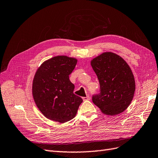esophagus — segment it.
Masks as SVG:
<instances>
[{"label": "esophagus", "instance_id": "obj_1", "mask_svg": "<svg viewBox=\"0 0 158 158\" xmlns=\"http://www.w3.org/2000/svg\"><path fill=\"white\" fill-rule=\"evenodd\" d=\"M82 99L83 101H88V100H90V97L88 95L86 97H82Z\"/></svg>", "mask_w": 158, "mask_h": 158}]
</instances>
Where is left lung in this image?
<instances>
[{
	"label": "left lung",
	"instance_id": "8db88e82",
	"mask_svg": "<svg viewBox=\"0 0 158 158\" xmlns=\"http://www.w3.org/2000/svg\"><path fill=\"white\" fill-rule=\"evenodd\" d=\"M97 74L100 92L92 95V102L104 114H120L133 98L135 84L131 70L121 57L105 52L91 61Z\"/></svg>",
	"mask_w": 158,
	"mask_h": 158
}]
</instances>
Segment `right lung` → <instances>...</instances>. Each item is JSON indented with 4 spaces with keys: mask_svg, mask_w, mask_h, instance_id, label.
<instances>
[{
    "mask_svg": "<svg viewBox=\"0 0 158 158\" xmlns=\"http://www.w3.org/2000/svg\"><path fill=\"white\" fill-rule=\"evenodd\" d=\"M77 60L64 56L53 57L41 64L35 75L33 97L45 117L59 123L74 118L83 101L74 94V85L69 79Z\"/></svg>",
    "mask_w": 158,
    "mask_h": 158,
    "instance_id": "add662e5",
    "label": "right lung"
}]
</instances>
